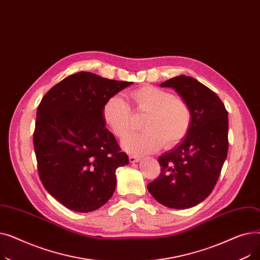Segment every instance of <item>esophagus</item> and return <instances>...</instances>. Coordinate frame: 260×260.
Segmentation results:
<instances>
[{
    "mask_svg": "<svg viewBox=\"0 0 260 260\" xmlns=\"http://www.w3.org/2000/svg\"><path fill=\"white\" fill-rule=\"evenodd\" d=\"M140 161V157L137 155H129V162L131 163H136Z\"/></svg>",
    "mask_w": 260,
    "mask_h": 260,
    "instance_id": "obj_1",
    "label": "esophagus"
}]
</instances>
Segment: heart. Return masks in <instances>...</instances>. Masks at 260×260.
<instances>
[{"mask_svg":"<svg viewBox=\"0 0 260 260\" xmlns=\"http://www.w3.org/2000/svg\"><path fill=\"white\" fill-rule=\"evenodd\" d=\"M129 99L137 112L146 113L141 127L144 132L131 135L123 141V148L134 154L156 152L163 145L172 147L179 143L188 132L192 112L187 102L169 90L154 85H143L129 92ZM107 127L122 139L129 133L132 112L121 95L109 97L102 108Z\"/></svg>","mask_w":260,"mask_h":260,"instance_id":"heart-1","label":"heart"}]
</instances>
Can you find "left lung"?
Returning <instances> with one entry per match:
<instances>
[{
	"label": "left lung",
	"mask_w": 260,
	"mask_h": 260,
	"mask_svg": "<svg viewBox=\"0 0 260 260\" xmlns=\"http://www.w3.org/2000/svg\"><path fill=\"white\" fill-rule=\"evenodd\" d=\"M160 86L187 102L192 122L182 141L158 158L160 176L147 189L163 206L189 209L212 193L219 178L229 148L228 112L213 90L192 77L181 75Z\"/></svg>",
	"instance_id": "8db88e82"
}]
</instances>
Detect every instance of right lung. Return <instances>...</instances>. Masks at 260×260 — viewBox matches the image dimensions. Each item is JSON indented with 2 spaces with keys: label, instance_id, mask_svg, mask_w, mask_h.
Wrapping results in <instances>:
<instances>
[{
  "label": "right lung",
  "instance_id": "1",
  "mask_svg": "<svg viewBox=\"0 0 260 260\" xmlns=\"http://www.w3.org/2000/svg\"><path fill=\"white\" fill-rule=\"evenodd\" d=\"M132 84L81 72L50 88L39 104L34 133L39 176L67 209L91 212L113 196L116 170L129 160L105 127L102 108Z\"/></svg>",
  "mask_w": 260,
  "mask_h": 260
}]
</instances>
